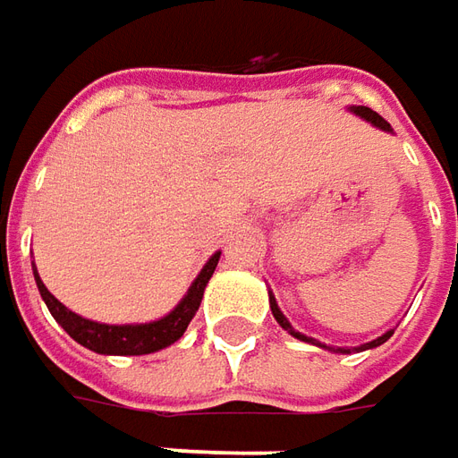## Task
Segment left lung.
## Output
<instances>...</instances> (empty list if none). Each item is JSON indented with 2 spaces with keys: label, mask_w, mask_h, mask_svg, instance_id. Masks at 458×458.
Segmentation results:
<instances>
[{
  "label": "left lung",
  "mask_w": 458,
  "mask_h": 458,
  "mask_svg": "<svg viewBox=\"0 0 458 458\" xmlns=\"http://www.w3.org/2000/svg\"><path fill=\"white\" fill-rule=\"evenodd\" d=\"M348 112H353V114H359L360 120H366V123H371L373 127H378V130H384V132H394L391 130V124L386 123L384 117L378 114V112H373L371 107H363V105H351L348 107ZM268 303H270V310H273V318L278 320V326H281L283 331H288V334L293 335V338H298V341H306V344H310V346H318V348H326V351H334V353H353V351H369V348H376L381 346V344H386L391 335H394V328L391 331H386L384 335H378V338H373V341H369V344H360V346H353V348H331L326 346V344H320V341H316V338H310V335L301 334V331H295L293 326H291V320L283 316V310L278 308V301H276V295H273V291H268Z\"/></svg>",
  "instance_id": "obj_1"
}]
</instances>
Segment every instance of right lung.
<instances>
[{
    "label": "right lung",
    "mask_w": 458,
    "mask_h": 458,
    "mask_svg": "<svg viewBox=\"0 0 458 458\" xmlns=\"http://www.w3.org/2000/svg\"><path fill=\"white\" fill-rule=\"evenodd\" d=\"M217 260H220V250L210 255V260L198 273V278L192 281L188 293L180 298V303L167 316L150 320V323H99V320L82 318L80 313H74L64 303H59L57 298L47 291V285L37 273V266H32V270L39 295L49 308V313L80 346L102 353V356H145V353L163 351V348L180 341V335L185 334L188 323L200 308L205 285L213 278Z\"/></svg>",
    "instance_id": "add662e5"
}]
</instances>
